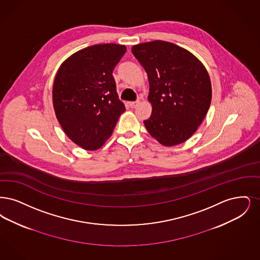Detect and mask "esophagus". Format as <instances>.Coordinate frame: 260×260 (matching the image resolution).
Instances as JSON below:
<instances>
[{"mask_svg":"<svg viewBox=\"0 0 260 260\" xmlns=\"http://www.w3.org/2000/svg\"><path fill=\"white\" fill-rule=\"evenodd\" d=\"M139 104H140V101L137 100V101L135 102H130V103H129V106H130L131 109H135L136 107H137Z\"/></svg>","mask_w":260,"mask_h":260,"instance_id":"34e87169","label":"esophagus"}]
</instances>
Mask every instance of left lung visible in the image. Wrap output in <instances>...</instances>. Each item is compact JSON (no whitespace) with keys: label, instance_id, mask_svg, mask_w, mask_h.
Here are the masks:
<instances>
[{"label":"left lung","instance_id":"8db88e82","mask_svg":"<svg viewBox=\"0 0 260 260\" xmlns=\"http://www.w3.org/2000/svg\"><path fill=\"white\" fill-rule=\"evenodd\" d=\"M132 53L149 81L152 113L144 121L148 133L166 147L185 142L202 123L211 105L207 70L188 50L164 41L134 45Z\"/></svg>","mask_w":260,"mask_h":260}]
</instances>
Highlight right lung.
Masks as SVG:
<instances>
[{
	"instance_id": "right-lung-1",
	"label": "right lung",
	"mask_w": 260,
	"mask_h": 260,
	"mask_svg": "<svg viewBox=\"0 0 260 260\" xmlns=\"http://www.w3.org/2000/svg\"><path fill=\"white\" fill-rule=\"evenodd\" d=\"M125 52V45H91L69 57L57 72L52 89L57 119L86 150L100 148L124 113L113 71Z\"/></svg>"
}]
</instances>
